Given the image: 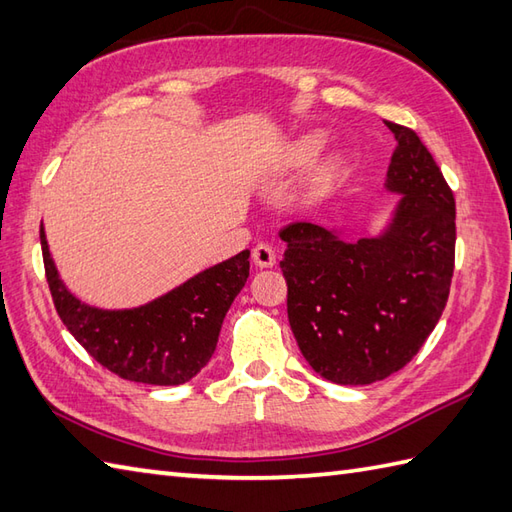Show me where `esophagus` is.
<instances>
[{"mask_svg":"<svg viewBox=\"0 0 512 512\" xmlns=\"http://www.w3.org/2000/svg\"><path fill=\"white\" fill-rule=\"evenodd\" d=\"M253 262H255V266H259V268H273L275 262H277L275 250L270 248L268 244H257V246L253 248Z\"/></svg>","mask_w":512,"mask_h":512,"instance_id":"obj_1","label":"esophagus"}]
</instances>
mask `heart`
Segmentation results:
<instances>
[{
  "mask_svg": "<svg viewBox=\"0 0 512 512\" xmlns=\"http://www.w3.org/2000/svg\"><path fill=\"white\" fill-rule=\"evenodd\" d=\"M321 145H323V138L319 134H310V136L299 138L297 143H292L288 147L284 160H281V165L277 167V173H286V171L308 165V162L319 154Z\"/></svg>",
  "mask_w": 512,
  "mask_h": 512,
  "instance_id": "heart-1",
  "label": "heart"
}]
</instances>
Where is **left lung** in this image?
<instances>
[{"mask_svg": "<svg viewBox=\"0 0 512 512\" xmlns=\"http://www.w3.org/2000/svg\"><path fill=\"white\" fill-rule=\"evenodd\" d=\"M396 138L385 187L400 193L376 237L295 222L279 237L288 321L303 358L336 385H369L418 354L447 306L455 266V200L409 127Z\"/></svg>", "mask_w": 512, "mask_h": 512, "instance_id": "left-lung-1", "label": "left lung"}]
</instances>
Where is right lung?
<instances>
[{
	"mask_svg": "<svg viewBox=\"0 0 512 512\" xmlns=\"http://www.w3.org/2000/svg\"><path fill=\"white\" fill-rule=\"evenodd\" d=\"M39 237L46 279L63 325L92 358L132 383L182 385L198 374L211 361L222 321L250 268V250H242L145 306L103 310L65 288L43 226Z\"/></svg>",
	"mask_w": 512,
	"mask_h": 512,
	"instance_id": "1",
	"label": "right lung"
}]
</instances>
